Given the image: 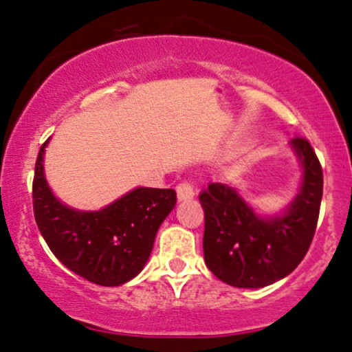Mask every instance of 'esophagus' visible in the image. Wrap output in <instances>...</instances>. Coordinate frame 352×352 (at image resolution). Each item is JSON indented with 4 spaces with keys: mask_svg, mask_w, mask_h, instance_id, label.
Returning a JSON list of instances; mask_svg holds the SVG:
<instances>
[{
    "mask_svg": "<svg viewBox=\"0 0 352 352\" xmlns=\"http://www.w3.org/2000/svg\"><path fill=\"white\" fill-rule=\"evenodd\" d=\"M177 197H179V201L192 200V198L195 197L193 185L190 184V182H187V180L180 182V184L177 185Z\"/></svg>",
    "mask_w": 352,
    "mask_h": 352,
    "instance_id": "34e87169",
    "label": "esophagus"
}]
</instances>
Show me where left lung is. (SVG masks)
<instances>
[{
    "label": "left lung",
    "mask_w": 352,
    "mask_h": 352,
    "mask_svg": "<svg viewBox=\"0 0 352 352\" xmlns=\"http://www.w3.org/2000/svg\"><path fill=\"white\" fill-rule=\"evenodd\" d=\"M292 146L302 160L303 185L283 217L259 218L223 184H210L198 197L205 211V262L228 285H270L297 269L308 252L323 197V168L307 139L297 135Z\"/></svg>",
    "instance_id": "left-lung-1"
}]
</instances>
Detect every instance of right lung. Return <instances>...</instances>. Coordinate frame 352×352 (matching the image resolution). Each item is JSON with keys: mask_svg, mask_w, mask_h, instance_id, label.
I'll return each mask as SVG.
<instances>
[{"mask_svg": "<svg viewBox=\"0 0 352 352\" xmlns=\"http://www.w3.org/2000/svg\"><path fill=\"white\" fill-rule=\"evenodd\" d=\"M45 141L32 180L34 218L42 238L65 267L88 282L116 287L141 272L155 232L177 203L172 188H135L100 211L67 208L44 177Z\"/></svg>", "mask_w": 352, "mask_h": 352, "instance_id": "1", "label": "right lung"}]
</instances>
